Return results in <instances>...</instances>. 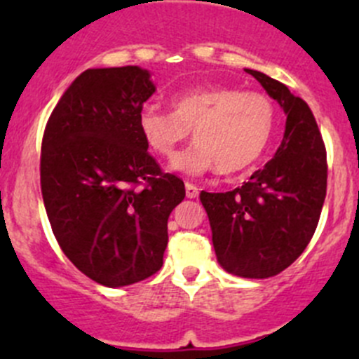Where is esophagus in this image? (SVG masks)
I'll use <instances>...</instances> for the list:
<instances>
[{"instance_id": "esophagus-1", "label": "esophagus", "mask_w": 359, "mask_h": 359, "mask_svg": "<svg viewBox=\"0 0 359 359\" xmlns=\"http://www.w3.org/2000/svg\"><path fill=\"white\" fill-rule=\"evenodd\" d=\"M186 194H187V198H191V200H193V198L200 196V189H198V186H194V184L187 182L186 184Z\"/></svg>"}]
</instances>
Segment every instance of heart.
<instances>
[{"mask_svg":"<svg viewBox=\"0 0 359 359\" xmlns=\"http://www.w3.org/2000/svg\"><path fill=\"white\" fill-rule=\"evenodd\" d=\"M172 112L153 106L139 112V130L154 154L172 158L189 137L196 142L173 159L172 168L201 175L217 168L233 175L252 166L269 144L274 107L264 93L198 88L172 97Z\"/></svg>","mask_w":359,"mask_h":359,"instance_id":"b5f03b06","label":"heart"}]
</instances>
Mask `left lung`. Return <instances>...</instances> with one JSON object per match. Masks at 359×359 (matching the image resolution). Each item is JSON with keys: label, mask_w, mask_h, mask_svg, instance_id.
<instances>
[{"label": "left lung", "mask_w": 359, "mask_h": 359, "mask_svg": "<svg viewBox=\"0 0 359 359\" xmlns=\"http://www.w3.org/2000/svg\"><path fill=\"white\" fill-rule=\"evenodd\" d=\"M287 112L283 142L248 182L200 198L220 266L241 278H271L306 250L327 196V149L313 111L283 83L247 69Z\"/></svg>", "instance_id": "left-lung-1"}]
</instances>
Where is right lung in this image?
I'll list each match as a JSON object with an SVG mask.
<instances>
[{
	"instance_id": "right-lung-1",
	"label": "right lung",
	"mask_w": 359,
	"mask_h": 359,
	"mask_svg": "<svg viewBox=\"0 0 359 359\" xmlns=\"http://www.w3.org/2000/svg\"><path fill=\"white\" fill-rule=\"evenodd\" d=\"M154 93L137 66L88 69L46 121L41 194L55 240L83 274L125 287L163 266L168 217L186 196L147 151L139 112Z\"/></svg>"
}]
</instances>
